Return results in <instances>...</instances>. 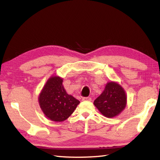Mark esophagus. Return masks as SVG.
Segmentation results:
<instances>
[{
    "instance_id": "1",
    "label": "esophagus",
    "mask_w": 160,
    "mask_h": 160,
    "mask_svg": "<svg viewBox=\"0 0 160 160\" xmlns=\"http://www.w3.org/2000/svg\"><path fill=\"white\" fill-rule=\"evenodd\" d=\"M82 101H91V98L84 97L82 98Z\"/></svg>"
}]
</instances>
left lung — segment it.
<instances>
[{
    "instance_id": "8db88e82",
    "label": "left lung",
    "mask_w": 160,
    "mask_h": 160,
    "mask_svg": "<svg viewBox=\"0 0 160 160\" xmlns=\"http://www.w3.org/2000/svg\"><path fill=\"white\" fill-rule=\"evenodd\" d=\"M127 102L124 88L116 82H108L103 92L94 101V105L104 116L113 118L122 113Z\"/></svg>"
}]
</instances>
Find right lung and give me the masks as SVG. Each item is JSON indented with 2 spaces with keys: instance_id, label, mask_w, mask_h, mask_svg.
I'll return each mask as SVG.
<instances>
[{
  "instance_id": "obj_1",
  "label": "right lung",
  "mask_w": 160,
  "mask_h": 160,
  "mask_svg": "<svg viewBox=\"0 0 160 160\" xmlns=\"http://www.w3.org/2000/svg\"><path fill=\"white\" fill-rule=\"evenodd\" d=\"M63 79L51 76L38 97L40 107L46 118L53 122H63L73 113L80 101L69 95L62 85Z\"/></svg>"
}]
</instances>
